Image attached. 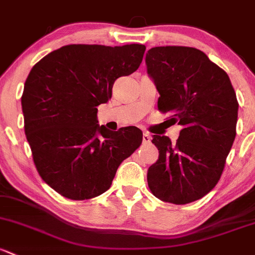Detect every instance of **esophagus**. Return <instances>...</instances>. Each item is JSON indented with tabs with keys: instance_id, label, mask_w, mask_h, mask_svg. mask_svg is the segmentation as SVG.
<instances>
[{
	"instance_id": "1",
	"label": "esophagus",
	"mask_w": 255,
	"mask_h": 255,
	"mask_svg": "<svg viewBox=\"0 0 255 255\" xmlns=\"http://www.w3.org/2000/svg\"><path fill=\"white\" fill-rule=\"evenodd\" d=\"M150 140H151L150 135L148 134V133H144V134H143V143L144 144H149Z\"/></svg>"
}]
</instances>
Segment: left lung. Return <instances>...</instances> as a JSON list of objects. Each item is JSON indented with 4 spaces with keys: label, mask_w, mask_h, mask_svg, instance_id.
Instances as JSON below:
<instances>
[{
    "label": "left lung",
    "mask_w": 255,
    "mask_h": 255,
    "mask_svg": "<svg viewBox=\"0 0 255 255\" xmlns=\"http://www.w3.org/2000/svg\"><path fill=\"white\" fill-rule=\"evenodd\" d=\"M148 73L160 96L157 110L182 126L176 145L154 135L159 160L148 170L152 194L188 204L208 194L224 172L236 138L238 101L229 76L203 51L159 46L148 51Z\"/></svg>",
    "instance_id": "obj_1"
}]
</instances>
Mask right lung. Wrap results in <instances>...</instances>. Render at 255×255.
Here are the masks:
<instances>
[{"instance_id": "add662e5", "label": "right lung", "mask_w": 255, "mask_h": 255, "mask_svg": "<svg viewBox=\"0 0 255 255\" xmlns=\"http://www.w3.org/2000/svg\"><path fill=\"white\" fill-rule=\"evenodd\" d=\"M146 47L73 44L52 51L24 84V132L40 177L58 194L85 200L111 187L121 162L143 141L139 128L99 126L98 106L115 80L138 69Z\"/></svg>"}]
</instances>
